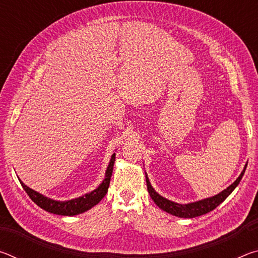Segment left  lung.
Instances as JSON below:
<instances>
[{
    "instance_id": "left-lung-1",
    "label": "left lung",
    "mask_w": 258,
    "mask_h": 258,
    "mask_svg": "<svg viewBox=\"0 0 258 258\" xmlns=\"http://www.w3.org/2000/svg\"><path fill=\"white\" fill-rule=\"evenodd\" d=\"M246 167H247V165L244 166L243 171L241 172V174H240L237 180H235L230 186L226 187L225 190L220 192V194L216 196H213V197H211V198L199 200V202H196V203L182 205V204L171 202V200L161 197L160 195H158L155 191L154 187L151 186L149 178H148V176L146 175L147 189H148V192H149L151 199L154 200L155 204L160 209H163V211L172 214V215L177 216V217L194 218V217H197L200 215H204V214L209 213L211 211H213V209H215L221 203H223L224 200L229 197V195L231 194V192H232L235 187H237L239 182L241 181L244 171H246Z\"/></svg>"
}]
</instances>
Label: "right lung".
<instances>
[{"label":"right lung","instance_id":"obj_1","mask_svg":"<svg viewBox=\"0 0 258 258\" xmlns=\"http://www.w3.org/2000/svg\"><path fill=\"white\" fill-rule=\"evenodd\" d=\"M115 157L116 154L111 156L110 163H109L107 171H106V177L102 181L101 184H100L97 189L93 190L90 194H86L82 196L80 198H75L72 200H67V202H58V200H53L45 197L38 192L34 191L30 189L27 185H25L20 180L21 185H23L24 190L27 192L29 198L33 200V202L37 205L38 207H41L44 211L56 214V215H63V216H74L78 215V214H82L89 209L92 208L95 205L101 202V199L106 196L108 192L109 183H110V177L112 174V168H113V163H115Z\"/></svg>","mask_w":258,"mask_h":258}]
</instances>
